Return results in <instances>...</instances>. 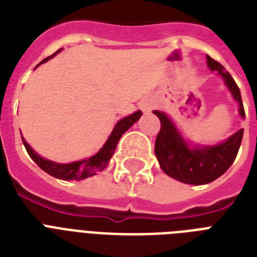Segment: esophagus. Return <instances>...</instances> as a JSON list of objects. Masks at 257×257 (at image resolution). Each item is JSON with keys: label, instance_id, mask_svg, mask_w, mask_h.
<instances>
[{"label": "esophagus", "instance_id": "esophagus-1", "mask_svg": "<svg viewBox=\"0 0 257 257\" xmlns=\"http://www.w3.org/2000/svg\"><path fill=\"white\" fill-rule=\"evenodd\" d=\"M149 109H151V108H145V110H149Z\"/></svg>", "mask_w": 257, "mask_h": 257}]
</instances>
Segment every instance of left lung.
<instances>
[{
    "label": "left lung",
    "mask_w": 257,
    "mask_h": 257,
    "mask_svg": "<svg viewBox=\"0 0 257 257\" xmlns=\"http://www.w3.org/2000/svg\"><path fill=\"white\" fill-rule=\"evenodd\" d=\"M207 61L211 70H216L220 76H223L232 96L239 102L240 114L245 117L240 89L236 85L235 80L225 72L220 62L215 61L209 56H207ZM153 113L161 122L160 132L155 144V153L161 169L173 179L192 185H203L220 177L235 161L243 140L244 129H240L223 144L205 148H189L164 113L157 110Z\"/></svg>",
    "instance_id": "left-lung-1"
}]
</instances>
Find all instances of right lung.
<instances>
[{
  "instance_id": "add662e5",
  "label": "right lung",
  "mask_w": 257,
  "mask_h": 257,
  "mask_svg": "<svg viewBox=\"0 0 257 257\" xmlns=\"http://www.w3.org/2000/svg\"><path fill=\"white\" fill-rule=\"evenodd\" d=\"M57 52H60V50H57ZM54 54H52L49 57H46L42 62L48 61L49 58L53 57ZM141 114H143L141 110H137V112H135L133 114H131V116L125 117V118L118 121L116 126H114V129H113V132L110 133L108 141L105 143V145L98 151L97 155L89 157L86 160L76 161V163H70V164H56V163H52V161L49 160H45V159H42V157L38 156L37 153L30 148L29 145H28V143L24 140V137H22V141H24V145H25V148L26 151H28V153H29V156L33 159L34 163H36L42 171H45L46 173H49L50 176L57 177V179L60 180H76V181H77V180L88 179L90 176L96 175L97 172L104 171V169L106 168V165L109 164V160H110V157L113 156V153L116 151L117 143H118V140L121 139V136H122V135H124V133L126 132L139 118H140Z\"/></svg>"
}]
</instances>
